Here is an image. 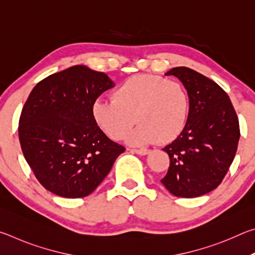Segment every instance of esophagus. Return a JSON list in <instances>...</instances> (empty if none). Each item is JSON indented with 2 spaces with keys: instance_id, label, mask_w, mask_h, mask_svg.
<instances>
[{
  "instance_id": "34e87169",
  "label": "esophagus",
  "mask_w": 255,
  "mask_h": 255,
  "mask_svg": "<svg viewBox=\"0 0 255 255\" xmlns=\"http://www.w3.org/2000/svg\"><path fill=\"white\" fill-rule=\"evenodd\" d=\"M131 153H136L138 155H147L149 153V149H146V148H140V149H137V148H131L129 149Z\"/></svg>"
}]
</instances>
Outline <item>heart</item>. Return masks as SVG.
I'll return each instance as SVG.
<instances>
[{
  "mask_svg": "<svg viewBox=\"0 0 255 255\" xmlns=\"http://www.w3.org/2000/svg\"><path fill=\"white\" fill-rule=\"evenodd\" d=\"M189 111V93L182 84L147 74L129 77L112 98L97 99L92 105L94 123L115 140L122 139L136 119L139 125L129 136L133 145L173 141L187 126Z\"/></svg>",
  "mask_w": 255,
  "mask_h": 255,
  "instance_id": "heart-1",
  "label": "heart"
}]
</instances>
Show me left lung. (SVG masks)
Wrapping results in <instances>:
<instances>
[{
    "label": "left lung",
    "mask_w": 255,
    "mask_h": 255,
    "mask_svg": "<svg viewBox=\"0 0 255 255\" xmlns=\"http://www.w3.org/2000/svg\"><path fill=\"white\" fill-rule=\"evenodd\" d=\"M165 75L182 82L190 111L182 133L163 148L170 167L161 182L175 197H200L217 188L230 169L240 139L239 118L230 97L213 80L188 67Z\"/></svg>",
    "instance_id": "1"
}]
</instances>
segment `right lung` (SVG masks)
Here are the masks:
<instances>
[{
  "label": "right lung",
  "instance_id": "add662e5",
  "mask_svg": "<svg viewBox=\"0 0 255 255\" xmlns=\"http://www.w3.org/2000/svg\"><path fill=\"white\" fill-rule=\"evenodd\" d=\"M114 86L105 73L75 65L46 77L30 93L19 139L25 161L48 191L64 198L89 196L125 152L92 117L93 102Z\"/></svg>",
  "mask_w": 255,
  "mask_h": 255
}]
</instances>
